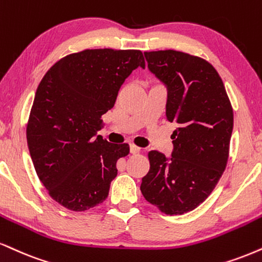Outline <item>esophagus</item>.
Returning <instances> with one entry per match:
<instances>
[{"mask_svg":"<svg viewBox=\"0 0 262 262\" xmlns=\"http://www.w3.org/2000/svg\"><path fill=\"white\" fill-rule=\"evenodd\" d=\"M129 150H130V154H133V155H135V154H139L141 149L139 146H135V145H130L129 146Z\"/></svg>","mask_w":262,"mask_h":262,"instance_id":"1","label":"esophagus"}]
</instances>
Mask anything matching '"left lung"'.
<instances>
[{
    "label": "left lung",
    "mask_w": 262,
    "mask_h": 262,
    "mask_svg": "<svg viewBox=\"0 0 262 262\" xmlns=\"http://www.w3.org/2000/svg\"><path fill=\"white\" fill-rule=\"evenodd\" d=\"M147 67L168 90L166 117L176 124L169 159L147 154L150 169L140 190L166 215H183L212 193L226 169L233 108L212 64L189 53L144 52Z\"/></svg>",
    "instance_id": "8db88e82"
}]
</instances>
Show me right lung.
Masks as SVG:
<instances>
[{
	"label": "right lung",
	"mask_w": 262,
	"mask_h": 262,
	"mask_svg": "<svg viewBox=\"0 0 262 262\" xmlns=\"http://www.w3.org/2000/svg\"><path fill=\"white\" fill-rule=\"evenodd\" d=\"M145 68L140 50L93 49L56 62L41 79L27 125L36 174L49 195L81 212L103 203L128 144L101 135V116L115 106L122 84Z\"/></svg>",
	"instance_id": "obj_1"
}]
</instances>
